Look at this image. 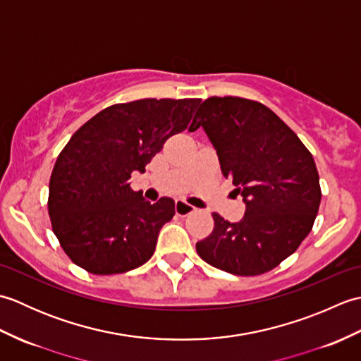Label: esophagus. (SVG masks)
I'll return each mask as SVG.
<instances>
[{
    "label": "esophagus",
    "mask_w": 361,
    "mask_h": 361,
    "mask_svg": "<svg viewBox=\"0 0 361 361\" xmlns=\"http://www.w3.org/2000/svg\"><path fill=\"white\" fill-rule=\"evenodd\" d=\"M192 211H195V206L189 204L188 202H185V200H176L175 202V212L178 214V216L186 217L188 214H190Z\"/></svg>",
    "instance_id": "obj_1"
}]
</instances>
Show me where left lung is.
<instances>
[{
	"mask_svg": "<svg viewBox=\"0 0 361 361\" xmlns=\"http://www.w3.org/2000/svg\"><path fill=\"white\" fill-rule=\"evenodd\" d=\"M198 127L245 203L237 224L212 214L214 229L197 242L198 256L231 274L273 270L309 235L318 214L321 189L312 153L279 116L250 99H206L189 130Z\"/></svg>",
	"mask_w": 361,
	"mask_h": 361,
	"instance_id": "8db88e82",
	"label": "left lung"
}]
</instances>
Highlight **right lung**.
<instances>
[{"label": "right lung", "mask_w": 361, "mask_h": 361, "mask_svg": "<svg viewBox=\"0 0 361 361\" xmlns=\"http://www.w3.org/2000/svg\"><path fill=\"white\" fill-rule=\"evenodd\" d=\"M200 99H141L85 122L54 164L48 211L63 251L93 274H116L152 257L175 202L150 203L130 188L169 136L185 130ZM190 128V127H189Z\"/></svg>", "instance_id": "add662e5"}]
</instances>
